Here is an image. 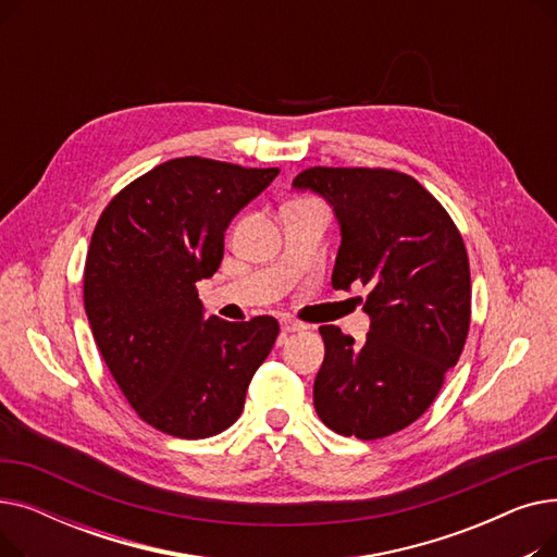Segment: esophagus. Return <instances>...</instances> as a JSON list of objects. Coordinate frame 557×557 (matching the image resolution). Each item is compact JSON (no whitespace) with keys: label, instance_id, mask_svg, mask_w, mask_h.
<instances>
[{"label":"esophagus","instance_id":"obj_1","mask_svg":"<svg viewBox=\"0 0 557 557\" xmlns=\"http://www.w3.org/2000/svg\"><path fill=\"white\" fill-rule=\"evenodd\" d=\"M302 330H307V325H305V323H298V320H290V318H284V320H282V336L296 334V332H302Z\"/></svg>","mask_w":557,"mask_h":557}]
</instances>
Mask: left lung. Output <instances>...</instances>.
<instances>
[{
    "label": "left lung",
    "instance_id": "1",
    "mask_svg": "<svg viewBox=\"0 0 557 557\" xmlns=\"http://www.w3.org/2000/svg\"><path fill=\"white\" fill-rule=\"evenodd\" d=\"M294 187L323 196L341 225L332 286L370 290L363 345L336 325L320 327L325 361L313 382L315 413L359 441L397 433L441 393L470 332V261L460 232L443 205L399 171L313 166Z\"/></svg>",
    "mask_w": 557,
    "mask_h": 557
}]
</instances>
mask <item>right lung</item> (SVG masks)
Here are the masks:
<instances>
[{
  "mask_svg": "<svg viewBox=\"0 0 557 557\" xmlns=\"http://www.w3.org/2000/svg\"><path fill=\"white\" fill-rule=\"evenodd\" d=\"M277 173L175 158L116 194L92 232L87 320L116 386L162 433L198 441L232 426L271 355L273 315L205 320L196 282L219 271L230 221Z\"/></svg>",
  "mask_w": 557,
  "mask_h": 557,
  "instance_id": "add662e5",
  "label": "right lung"
}]
</instances>
